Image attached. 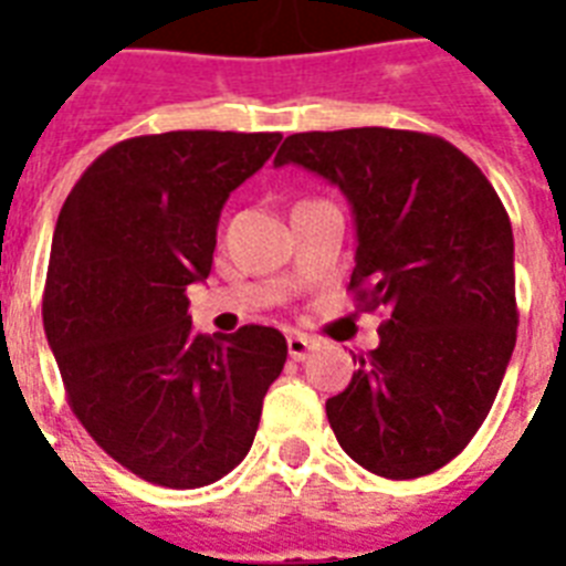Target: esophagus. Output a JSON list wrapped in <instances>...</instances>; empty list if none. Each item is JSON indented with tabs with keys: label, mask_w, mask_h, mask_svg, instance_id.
Masks as SVG:
<instances>
[{
	"label": "esophagus",
	"mask_w": 566,
	"mask_h": 566,
	"mask_svg": "<svg viewBox=\"0 0 566 566\" xmlns=\"http://www.w3.org/2000/svg\"><path fill=\"white\" fill-rule=\"evenodd\" d=\"M287 353H291L293 361H305L314 353V340H308L305 335H291L287 337Z\"/></svg>",
	"instance_id": "obj_1"
}]
</instances>
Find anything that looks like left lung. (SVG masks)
<instances>
[{"instance_id": "8db88e82", "label": "left lung", "mask_w": 566, "mask_h": 566, "mask_svg": "<svg viewBox=\"0 0 566 566\" xmlns=\"http://www.w3.org/2000/svg\"><path fill=\"white\" fill-rule=\"evenodd\" d=\"M284 164L349 199V291L387 314L376 349L326 402L337 443L385 479L434 473L473 440L517 344L509 213L461 149L420 132H302L275 155Z\"/></svg>"}]
</instances>
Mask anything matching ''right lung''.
<instances>
[{
  "instance_id": "right-lung-1",
  "label": "right lung",
  "mask_w": 566,
  "mask_h": 566,
  "mask_svg": "<svg viewBox=\"0 0 566 566\" xmlns=\"http://www.w3.org/2000/svg\"><path fill=\"white\" fill-rule=\"evenodd\" d=\"M279 132L123 140L75 181L49 252L43 328L70 408L114 461L161 488H205L247 458L284 361L279 328L196 335L188 287L213 264L229 193Z\"/></svg>"
}]
</instances>
